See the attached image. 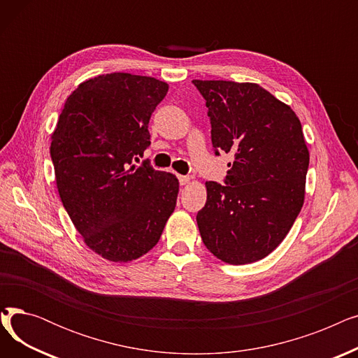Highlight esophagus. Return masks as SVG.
I'll list each match as a JSON object with an SVG mask.
<instances>
[{
	"mask_svg": "<svg viewBox=\"0 0 358 358\" xmlns=\"http://www.w3.org/2000/svg\"><path fill=\"white\" fill-rule=\"evenodd\" d=\"M190 180H192V177H189V176H178V181H180V184H181V185L189 184V182H190Z\"/></svg>",
	"mask_w": 358,
	"mask_h": 358,
	"instance_id": "1",
	"label": "esophagus"
}]
</instances>
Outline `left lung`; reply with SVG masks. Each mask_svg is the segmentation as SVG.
<instances>
[{"instance_id": "8db88e82", "label": "left lung", "mask_w": 358, "mask_h": 358, "mask_svg": "<svg viewBox=\"0 0 358 358\" xmlns=\"http://www.w3.org/2000/svg\"><path fill=\"white\" fill-rule=\"evenodd\" d=\"M193 84L206 101L215 155H234L224 184L206 182L199 231L219 259L250 264L280 245L303 206L309 152L302 124L258 84Z\"/></svg>"}]
</instances>
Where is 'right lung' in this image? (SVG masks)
Here are the masks:
<instances>
[{
	"label": "right lung",
	"instance_id": "1",
	"mask_svg": "<svg viewBox=\"0 0 358 358\" xmlns=\"http://www.w3.org/2000/svg\"><path fill=\"white\" fill-rule=\"evenodd\" d=\"M168 85L124 72L99 75L66 99L50 158L64 208L87 245L115 262L159 241L176 209L178 180L134 159L150 145L149 119Z\"/></svg>",
	"mask_w": 358,
	"mask_h": 358
}]
</instances>
